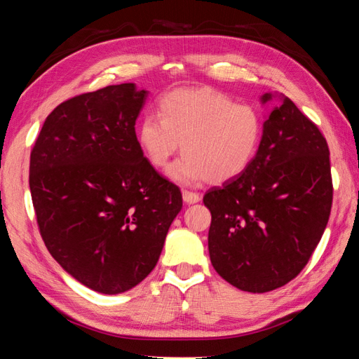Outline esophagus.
Instances as JSON below:
<instances>
[{
    "label": "esophagus",
    "instance_id": "esophagus-1",
    "mask_svg": "<svg viewBox=\"0 0 359 359\" xmlns=\"http://www.w3.org/2000/svg\"><path fill=\"white\" fill-rule=\"evenodd\" d=\"M182 196H184V201H185L187 204H196V203H199V199H201V196H199L198 193L188 191V190L182 191Z\"/></svg>",
    "mask_w": 359,
    "mask_h": 359
}]
</instances>
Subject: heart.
Returning a JSON list of instances; mask_svg holds the SVG:
<instances>
[{"instance_id": "obj_1", "label": "heart", "mask_w": 359, "mask_h": 359, "mask_svg": "<svg viewBox=\"0 0 359 359\" xmlns=\"http://www.w3.org/2000/svg\"><path fill=\"white\" fill-rule=\"evenodd\" d=\"M137 144L150 166L165 169L177 184H224L250 166L263 137V118L250 104H234L212 88H180L160 100V115L145 114Z\"/></svg>"}]
</instances>
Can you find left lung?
<instances>
[{
	"label": "left lung",
	"instance_id": "obj_1",
	"mask_svg": "<svg viewBox=\"0 0 359 359\" xmlns=\"http://www.w3.org/2000/svg\"><path fill=\"white\" fill-rule=\"evenodd\" d=\"M272 93L261 96L266 104ZM209 255L224 280L250 293L280 288L311 259L330 220V149L318 126L287 96L263 125L244 172L204 194Z\"/></svg>",
	"mask_w": 359,
	"mask_h": 359
}]
</instances>
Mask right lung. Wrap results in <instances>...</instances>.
Segmentation results:
<instances>
[{
    "label": "right lung",
    "mask_w": 359,
    "mask_h": 359,
    "mask_svg": "<svg viewBox=\"0 0 359 359\" xmlns=\"http://www.w3.org/2000/svg\"><path fill=\"white\" fill-rule=\"evenodd\" d=\"M147 93L120 83L62 102L29 158V190L47 250L98 293H123L150 274L182 209L179 187L139 149L135 125Z\"/></svg>",
    "instance_id": "1"
}]
</instances>
